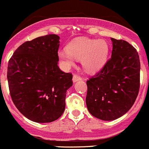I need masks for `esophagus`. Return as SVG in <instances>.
<instances>
[{"label":"esophagus","instance_id":"obj_1","mask_svg":"<svg viewBox=\"0 0 149 149\" xmlns=\"http://www.w3.org/2000/svg\"><path fill=\"white\" fill-rule=\"evenodd\" d=\"M82 78L80 76H79V75H77V74L73 75L72 80H73V82H77V81H79V80H82Z\"/></svg>","mask_w":149,"mask_h":149}]
</instances>
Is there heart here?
I'll use <instances>...</instances> for the list:
<instances>
[{
	"instance_id": "obj_1",
	"label": "heart",
	"mask_w": 149,
	"mask_h": 149,
	"mask_svg": "<svg viewBox=\"0 0 149 149\" xmlns=\"http://www.w3.org/2000/svg\"><path fill=\"white\" fill-rule=\"evenodd\" d=\"M109 45L104 40L78 38L69 44L68 47L59 50L58 56L64 67L74 65L75 58L81 60L86 71L93 72L102 68L107 61Z\"/></svg>"
}]
</instances>
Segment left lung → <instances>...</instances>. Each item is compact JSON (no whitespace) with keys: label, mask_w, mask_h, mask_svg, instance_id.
Instances as JSON below:
<instances>
[{"label":"left lung","mask_w":149,"mask_h":149,"mask_svg":"<svg viewBox=\"0 0 149 149\" xmlns=\"http://www.w3.org/2000/svg\"><path fill=\"white\" fill-rule=\"evenodd\" d=\"M111 40V57L98 74L87 81V108L93 117L104 121L126 114L140 88L141 64L136 49L123 40Z\"/></svg>","instance_id":"left-lung-1"}]
</instances>
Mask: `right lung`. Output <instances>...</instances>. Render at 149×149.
<instances>
[{"mask_svg": "<svg viewBox=\"0 0 149 149\" xmlns=\"http://www.w3.org/2000/svg\"><path fill=\"white\" fill-rule=\"evenodd\" d=\"M59 36H41L22 44L10 58L7 79L17 109L31 121L51 123L65 109L72 74L58 67Z\"/></svg>", "mask_w": 149, "mask_h": 149, "instance_id": "add662e5", "label": "right lung"}]
</instances>
